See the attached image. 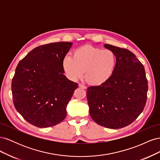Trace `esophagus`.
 <instances>
[{
	"label": "esophagus",
	"instance_id": "obj_1",
	"mask_svg": "<svg viewBox=\"0 0 160 160\" xmlns=\"http://www.w3.org/2000/svg\"><path fill=\"white\" fill-rule=\"evenodd\" d=\"M79 88H81L82 89H87V87L85 85H84L83 84H79Z\"/></svg>",
	"mask_w": 160,
	"mask_h": 160
}]
</instances>
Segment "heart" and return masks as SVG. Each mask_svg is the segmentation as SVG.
I'll return each instance as SVG.
<instances>
[{
  "mask_svg": "<svg viewBox=\"0 0 160 160\" xmlns=\"http://www.w3.org/2000/svg\"><path fill=\"white\" fill-rule=\"evenodd\" d=\"M116 65L115 53L109 49L85 45L76 49L73 56L67 55L62 61V67L72 80L85 77L93 85H101L113 75Z\"/></svg>",
  "mask_w": 160,
  "mask_h": 160,
  "instance_id": "1",
  "label": "heart"
}]
</instances>
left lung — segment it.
I'll return each instance as SVG.
<instances>
[{"instance_id":"obj_1","label":"left lung","mask_w":160,"mask_h":160,"mask_svg":"<svg viewBox=\"0 0 160 160\" xmlns=\"http://www.w3.org/2000/svg\"><path fill=\"white\" fill-rule=\"evenodd\" d=\"M116 56L113 75L103 84L88 88L87 98L91 118L110 129H120L133 122L147 101L148 83L143 65L132 52L104 45Z\"/></svg>"}]
</instances>
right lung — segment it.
Segmentation results:
<instances>
[{"label":"right lung","instance_id":"add662e5","mask_svg":"<svg viewBox=\"0 0 160 160\" xmlns=\"http://www.w3.org/2000/svg\"><path fill=\"white\" fill-rule=\"evenodd\" d=\"M72 45L58 42L38 46L17 67L11 84L14 105L36 127L54 126L67 116V105L78 88L63 74L62 61Z\"/></svg>","mask_w":160,"mask_h":160}]
</instances>
